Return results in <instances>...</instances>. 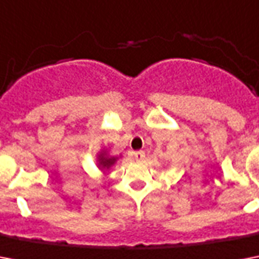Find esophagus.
<instances>
[{
	"instance_id": "esophagus-1",
	"label": "esophagus",
	"mask_w": 259,
	"mask_h": 259,
	"mask_svg": "<svg viewBox=\"0 0 259 259\" xmlns=\"http://www.w3.org/2000/svg\"><path fill=\"white\" fill-rule=\"evenodd\" d=\"M134 158H136V161L142 162L145 160V153L142 152V150H138V152H134Z\"/></svg>"
}]
</instances>
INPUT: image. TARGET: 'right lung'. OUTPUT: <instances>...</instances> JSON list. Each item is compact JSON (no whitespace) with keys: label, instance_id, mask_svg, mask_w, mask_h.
I'll return each mask as SVG.
<instances>
[{"label":"right lung","instance_id":"right-lung-1","mask_svg":"<svg viewBox=\"0 0 259 259\" xmlns=\"http://www.w3.org/2000/svg\"><path fill=\"white\" fill-rule=\"evenodd\" d=\"M118 157H113V156H109L106 150H102L101 153L98 154V166H99V169L105 170V169H110L111 166L115 164Z\"/></svg>","mask_w":259,"mask_h":259}]
</instances>
